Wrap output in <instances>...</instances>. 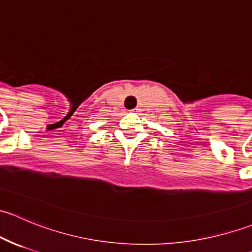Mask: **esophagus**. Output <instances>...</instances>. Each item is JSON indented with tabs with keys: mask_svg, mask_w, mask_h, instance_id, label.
<instances>
[{
	"mask_svg": "<svg viewBox=\"0 0 252 252\" xmlns=\"http://www.w3.org/2000/svg\"><path fill=\"white\" fill-rule=\"evenodd\" d=\"M135 110H136V111H138V108H135Z\"/></svg>",
	"mask_w": 252,
	"mask_h": 252,
	"instance_id": "obj_1",
	"label": "esophagus"
}]
</instances>
